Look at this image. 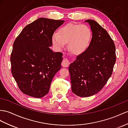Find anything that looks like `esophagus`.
I'll return each instance as SVG.
<instances>
[{"mask_svg": "<svg viewBox=\"0 0 128 128\" xmlns=\"http://www.w3.org/2000/svg\"><path fill=\"white\" fill-rule=\"evenodd\" d=\"M70 64V61L67 58H64L63 60H62V63H61L62 66L64 67H67L68 66H69Z\"/></svg>", "mask_w": 128, "mask_h": 128, "instance_id": "34e87169", "label": "esophagus"}]
</instances>
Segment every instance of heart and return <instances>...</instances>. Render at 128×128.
I'll list each match as a JSON object with an SVG mask.
<instances>
[{
	"instance_id": "obj_1",
	"label": "heart",
	"mask_w": 128,
	"mask_h": 128,
	"mask_svg": "<svg viewBox=\"0 0 128 128\" xmlns=\"http://www.w3.org/2000/svg\"><path fill=\"white\" fill-rule=\"evenodd\" d=\"M92 31L88 25L67 24L52 36L54 45L58 50L68 43V48L74 54H80L88 48L92 39Z\"/></svg>"
}]
</instances>
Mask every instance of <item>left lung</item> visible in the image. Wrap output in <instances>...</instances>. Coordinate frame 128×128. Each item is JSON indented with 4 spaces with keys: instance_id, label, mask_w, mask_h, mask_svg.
Returning <instances> with one entry per match:
<instances>
[{
    "instance_id": "8db88e82",
    "label": "left lung",
    "mask_w": 128,
    "mask_h": 128,
    "mask_svg": "<svg viewBox=\"0 0 128 128\" xmlns=\"http://www.w3.org/2000/svg\"><path fill=\"white\" fill-rule=\"evenodd\" d=\"M85 22L91 26V43L69 67L72 91L82 97L94 95L103 88L116 60L114 43L106 30L94 20Z\"/></svg>"
}]
</instances>
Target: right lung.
<instances>
[{
  "label": "right lung",
  "instance_id": "obj_1",
  "mask_svg": "<svg viewBox=\"0 0 128 128\" xmlns=\"http://www.w3.org/2000/svg\"><path fill=\"white\" fill-rule=\"evenodd\" d=\"M64 20L40 18L25 27L14 40L11 54V72L23 93L42 98L61 67L62 53L53 52L52 36Z\"/></svg>",
  "mask_w": 128,
  "mask_h": 128
}]
</instances>
